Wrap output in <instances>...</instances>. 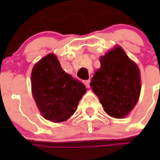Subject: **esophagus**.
<instances>
[{
  "label": "esophagus",
  "instance_id": "esophagus-1",
  "mask_svg": "<svg viewBox=\"0 0 160 160\" xmlns=\"http://www.w3.org/2000/svg\"><path fill=\"white\" fill-rule=\"evenodd\" d=\"M90 80H86V81L84 82L85 85H86V87H87V88H90Z\"/></svg>",
  "mask_w": 160,
  "mask_h": 160
}]
</instances>
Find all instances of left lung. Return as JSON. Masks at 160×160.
<instances>
[{
    "label": "left lung",
    "instance_id": "8db88e82",
    "mask_svg": "<svg viewBox=\"0 0 160 160\" xmlns=\"http://www.w3.org/2000/svg\"><path fill=\"white\" fill-rule=\"evenodd\" d=\"M100 63L101 67L91 79L90 87L106 113L114 118H124L139 98V70L120 46L100 58Z\"/></svg>",
    "mask_w": 160,
    "mask_h": 160
}]
</instances>
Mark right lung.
Returning <instances> with one entry per match:
<instances>
[{"mask_svg": "<svg viewBox=\"0 0 160 160\" xmlns=\"http://www.w3.org/2000/svg\"><path fill=\"white\" fill-rule=\"evenodd\" d=\"M31 85L32 96L42 116L54 122L70 118L87 91L82 82L63 71L53 53L33 66Z\"/></svg>", "mask_w": 160, "mask_h": 160, "instance_id": "add662e5", "label": "right lung"}]
</instances>
